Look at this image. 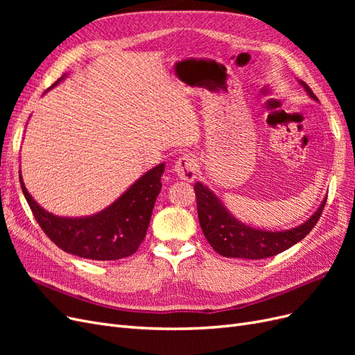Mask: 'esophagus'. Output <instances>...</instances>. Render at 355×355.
I'll return each instance as SVG.
<instances>
[{"mask_svg": "<svg viewBox=\"0 0 355 355\" xmlns=\"http://www.w3.org/2000/svg\"><path fill=\"white\" fill-rule=\"evenodd\" d=\"M173 170L180 180L192 182L197 176V161L192 155L185 154L178 158Z\"/></svg>", "mask_w": 355, "mask_h": 355, "instance_id": "34e87169", "label": "esophagus"}]
</instances>
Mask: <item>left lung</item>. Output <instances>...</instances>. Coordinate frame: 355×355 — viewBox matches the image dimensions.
Instances as JSON below:
<instances>
[{
    "instance_id": "obj_1",
    "label": "left lung",
    "mask_w": 355,
    "mask_h": 355,
    "mask_svg": "<svg viewBox=\"0 0 355 355\" xmlns=\"http://www.w3.org/2000/svg\"><path fill=\"white\" fill-rule=\"evenodd\" d=\"M297 83L305 89L311 99L318 102L317 96L304 81ZM194 189L198 220L204 237L207 239L213 250L225 257H243V259H263V257L275 256L305 239L309 231L315 227L327 200L326 196L318 209L297 227L271 231L254 228L239 220L225 207L219 197L201 182H197Z\"/></svg>"
}]
</instances>
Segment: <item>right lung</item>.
I'll use <instances>...</instances> for the list:
<instances>
[{
  "mask_svg": "<svg viewBox=\"0 0 355 355\" xmlns=\"http://www.w3.org/2000/svg\"><path fill=\"white\" fill-rule=\"evenodd\" d=\"M68 73L51 85L56 87ZM46 90L44 94L49 92ZM161 163L139 178L108 207L90 216H58L32 198L19 171L20 187L40 227L63 252L92 261H116L132 256L144 241L155 200L161 191Z\"/></svg>",
  "mask_w": 355,
  "mask_h": 355,
  "instance_id": "obj_1",
  "label": "right lung"
}]
</instances>
